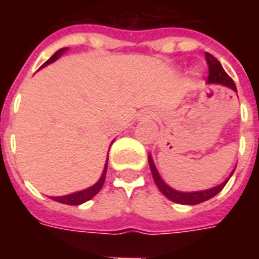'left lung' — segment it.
I'll return each mask as SVG.
<instances>
[{
	"label": "left lung",
	"instance_id": "8db88e82",
	"mask_svg": "<svg viewBox=\"0 0 259 259\" xmlns=\"http://www.w3.org/2000/svg\"><path fill=\"white\" fill-rule=\"evenodd\" d=\"M205 59H206V64H208V68H209L208 83H211V84L226 85V87H230L232 90L237 91L236 90V84H234V81L232 80V77H230V76L223 70L222 65L219 64V61H218L215 57H212L211 54H208V53H205ZM148 163H150V169H151L154 182H155V185H157V187L159 189V191H161V193H162V194L165 195L166 198H169L170 201L178 202V204H185V205H195V204H200V202H204V201L209 200V198H212V197H215V195L222 190L225 186H226L228 180L230 179V176H232L234 172V169H233L228 179L225 180L223 183H221L219 186L212 187V189H208V190H201V191H191V193H185V191L175 190V189L169 187V186L163 182L162 178H161V175L158 174L157 168H155V165H154V161H152L151 155L148 157Z\"/></svg>",
	"mask_w": 259,
	"mask_h": 259
}]
</instances>
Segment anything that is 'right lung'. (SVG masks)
I'll use <instances>...</instances> for the list:
<instances>
[{"mask_svg": "<svg viewBox=\"0 0 259 259\" xmlns=\"http://www.w3.org/2000/svg\"><path fill=\"white\" fill-rule=\"evenodd\" d=\"M65 51H66V48H61V50H58V51L54 54L51 58L48 59L46 64H42L41 68L47 66V65H50L51 62H54V61H57V59H58L59 57L65 53ZM107 168H108V161L105 162V166H104V170H102L101 178L98 179V182H97L94 186H91V187L85 189V190L72 193V194L62 195V197H53V200L57 201V202H61V204H66V205H80V204H83V202H85V201L91 200V198H93L98 191L101 190L102 185H104V182H105Z\"/></svg>", "mask_w": 259, "mask_h": 259, "instance_id": "obj_1", "label": "right lung"}]
</instances>
